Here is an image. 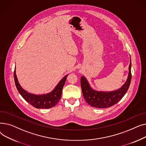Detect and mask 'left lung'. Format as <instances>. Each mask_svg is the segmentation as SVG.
<instances>
[{
  "label": "left lung",
  "mask_w": 146,
  "mask_h": 146,
  "mask_svg": "<svg viewBox=\"0 0 146 146\" xmlns=\"http://www.w3.org/2000/svg\"><path fill=\"white\" fill-rule=\"evenodd\" d=\"M131 60V59H130ZM131 62L129 65V73L125 83L118 90L111 92H100L94 90L86 79L82 76L80 83L82 93L86 102L90 106L98 108H109L118 102L125 95L131 80Z\"/></svg>",
  "instance_id": "1"
}]
</instances>
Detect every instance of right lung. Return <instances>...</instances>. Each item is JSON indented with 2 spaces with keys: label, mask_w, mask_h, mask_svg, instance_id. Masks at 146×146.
Returning a JSON list of instances; mask_svg holds the SVG:
<instances>
[{
  "label": "right lung",
  "mask_w": 146,
  "mask_h": 146,
  "mask_svg": "<svg viewBox=\"0 0 146 146\" xmlns=\"http://www.w3.org/2000/svg\"><path fill=\"white\" fill-rule=\"evenodd\" d=\"M67 75L61 79L51 92L43 95H34L29 94L23 89L18 82L15 68L14 70V80L15 85L20 95L25 101L38 109H48L54 106L60 101L62 94V90L65 84Z\"/></svg>",
  "instance_id": "1"
}]
</instances>
